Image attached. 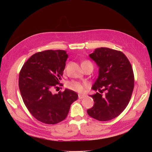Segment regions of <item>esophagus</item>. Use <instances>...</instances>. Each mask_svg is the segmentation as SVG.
<instances>
[{
  "label": "esophagus",
  "mask_w": 152,
  "mask_h": 152,
  "mask_svg": "<svg viewBox=\"0 0 152 152\" xmlns=\"http://www.w3.org/2000/svg\"><path fill=\"white\" fill-rule=\"evenodd\" d=\"M86 95H84V94H79V99H82V98H85L86 97Z\"/></svg>",
  "instance_id": "obj_1"
}]
</instances>
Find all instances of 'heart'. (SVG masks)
<instances>
[{"label": "heart", "mask_w": 152, "mask_h": 152, "mask_svg": "<svg viewBox=\"0 0 152 152\" xmlns=\"http://www.w3.org/2000/svg\"><path fill=\"white\" fill-rule=\"evenodd\" d=\"M85 62L91 63L89 61H85L83 63H85ZM66 86L68 89L76 92H79V93H82V92L84 91V89L87 86V84L86 83H82V82H80L79 81L72 80V81L68 82Z\"/></svg>", "instance_id": "heart-1"}]
</instances>
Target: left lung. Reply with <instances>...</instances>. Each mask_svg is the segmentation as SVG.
<instances>
[{"label":"left lung","instance_id":"left-lung-1","mask_svg":"<svg viewBox=\"0 0 152 152\" xmlns=\"http://www.w3.org/2000/svg\"><path fill=\"white\" fill-rule=\"evenodd\" d=\"M89 56L99 68L98 78L92 87L99 93L90 96L94 104L87 112L99 121L112 120L126 109L131 99L134 86L132 66L122 52L107 48L96 49Z\"/></svg>","mask_w":152,"mask_h":152}]
</instances>
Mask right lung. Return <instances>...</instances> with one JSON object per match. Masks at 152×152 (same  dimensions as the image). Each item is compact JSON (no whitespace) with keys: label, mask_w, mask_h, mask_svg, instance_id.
Masks as SVG:
<instances>
[{"label":"right lung","mask_w":152,"mask_h":152,"mask_svg":"<svg viewBox=\"0 0 152 152\" xmlns=\"http://www.w3.org/2000/svg\"><path fill=\"white\" fill-rule=\"evenodd\" d=\"M68 54L63 50H46L37 53L22 66L19 88L23 102L37 120L56 124L65 120L71 104L78 98L73 91L66 89L53 94L63 76Z\"/></svg>","instance_id":"1"}]
</instances>
